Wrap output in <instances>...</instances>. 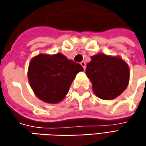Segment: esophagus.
Masks as SVG:
<instances>
[{
  "instance_id": "1",
  "label": "esophagus",
  "mask_w": 146,
  "mask_h": 146,
  "mask_svg": "<svg viewBox=\"0 0 146 146\" xmlns=\"http://www.w3.org/2000/svg\"><path fill=\"white\" fill-rule=\"evenodd\" d=\"M80 65L83 67V68H84V69H85V66H86L85 62H84V61H83V62H80Z\"/></svg>"
}]
</instances>
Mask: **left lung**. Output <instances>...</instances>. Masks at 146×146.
I'll use <instances>...</instances> for the list:
<instances>
[{
  "mask_svg": "<svg viewBox=\"0 0 146 146\" xmlns=\"http://www.w3.org/2000/svg\"><path fill=\"white\" fill-rule=\"evenodd\" d=\"M95 95L102 100H112L120 96L129 83V68L120 56L98 53L91 56L86 66Z\"/></svg>",
  "mask_w": 146,
  "mask_h": 146,
  "instance_id": "left-lung-1",
  "label": "left lung"
}]
</instances>
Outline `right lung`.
I'll return each instance as SVG.
<instances>
[{"label":"right lung","instance_id":"add662e5","mask_svg":"<svg viewBox=\"0 0 146 146\" xmlns=\"http://www.w3.org/2000/svg\"><path fill=\"white\" fill-rule=\"evenodd\" d=\"M83 67L62 53L39 54L29 65L28 78L35 95L50 104L61 102L68 93L77 73Z\"/></svg>","mask_w":146,"mask_h":146}]
</instances>
